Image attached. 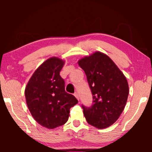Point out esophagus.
Segmentation results:
<instances>
[{"instance_id":"34e87169","label":"esophagus","mask_w":152,"mask_h":152,"mask_svg":"<svg viewBox=\"0 0 152 152\" xmlns=\"http://www.w3.org/2000/svg\"><path fill=\"white\" fill-rule=\"evenodd\" d=\"M74 95H75V97H76L77 99H78V100H79V99H80V97H79V94H78L77 92L75 93H74Z\"/></svg>"}]
</instances>
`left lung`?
Returning a JSON list of instances; mask_svg holds the SVG:
<instances>
[{"label": "left lung", "mask_w": 152, "mask_h": 152, "mask_svg": "<svg viewBox=\"0 0 152 152\" xmlns=\"http://www.w3.org/2000/svg\"><path fill=\"white\" fill-rule=\"evenodd\" d=\"M93 96L91 107L82 105L86 121L98 129L107 128L118 119L129 95L127 80L124 74L104 54L97 52L81 59Z\"/></svg>", "instance_id": "left-lung-1"}]
</instances>
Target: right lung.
Listing matches in <instances>:
<instances>
[{"mask_svg":"<svg viewBox=\"0 0 152 152\" xmlns=\"http://www.w3.org/2000/svg\"><path fill=\"white\" fill-rule=\"evenodd\" d=\"M64 62L50 58L36 70L27 84V105L34 120L45 127L54 129L68 121L70 109L77 104L73 95L66 92L59 72Z\"/></svg>","mask_w":152,"mask_h":152,"instance_id":"add662e5","label":"right lung"}]
</instances>
